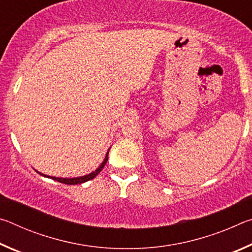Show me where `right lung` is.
Returning <instances> with one entry per match:
<instances>
[{
	"label": "right lung",
	"instance_id": "1",
	"mask_svg": "<svg viewBox=\"0 0 252 252\" xmlns=\"http://www.w3.org/2000/svg\"><path fill=\"white\" fill-rule=\"evenodd\" d=\"M108 155H109V151L106 152V156H105V158H104V161L102 162L100 167L97 168V169L95 170V171H93L92 173L88 174V176H83V177H79V178H70V179H67V178H55V177H50V176H45V174L41 173V172H39V171H36V172H37V173H40L41 176L51 178V179H53V180L58 181V182L64 183V185H80V183L87 182V181H89V180H91V179L95 178V177L97 176V174H99V173L102 171V169L104 168V165H105V163H106V161H108V158H109V157H108Z\"/></svg>",
	"mask_w": 252,
	"mask_h": 252
}]
</instances>
